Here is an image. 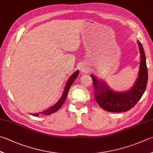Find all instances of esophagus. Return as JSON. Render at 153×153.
Here are the masks:
<instances>
[{
  "label": "esophagus",
  "mask_w": 153,
  "mask_h": 153,
  "mask_svg": "<svg viewBox=\"0 0 153 153\" xmlns=\"http://www.w3.org/2000/svg\"><path fill=\"white\" fill-rule=\"evenodd\" d=\"M87 70H88V67H87V66H86V65H81V67H80V71H82V72H86L87 71Z\"/></svg>",
  "instance_id": "1"
}]
</instances>
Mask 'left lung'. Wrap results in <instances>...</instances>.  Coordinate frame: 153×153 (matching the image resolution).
Here are the masks:
<instances>
[{
  "label": "left lung",
  "instance_id": "1",
  "mask_svg": "<svg viewBox=\"0 0 153 153\" xmlns=\"http://www.w3.org/2000/svg\"><path fill=\"white\" fill-rule=\"evenodd\" d=\"M138 44L140 53V70L137 81L130 91L125 93L112 91L102 81L99 82L96 77L91 75L95 90L94 99L104 110L112 112L127 111L136 105L145 93L147 85L148 71L143 45L139 41Z\"/></svg>",
  "mask_w": 153,
  "mask_h": 153
}]
</instances>
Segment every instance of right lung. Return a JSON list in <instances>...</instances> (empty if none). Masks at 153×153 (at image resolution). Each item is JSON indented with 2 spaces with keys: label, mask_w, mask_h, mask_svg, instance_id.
I'll use <instances>...</instances> for the list:
<instances>
[{
  "label": "right lung",
  "mask_w": 153,
  "mask_h": 153,
  "mask_svg": "<svg viewBox=\"0 0 153 153\" xmlns=\"http://www.w3.org/2000/svg\"><path fill=\"white\" fill-rule=\"evenodd\" d=\"M79 71H76L74 73L73 75H72L71 76L70 79H69V80L67 81V85H66L65 88V91L64 92H63V94L62 97L60 98V99L59 100V101L57 102L55 105H54L53 106H52L51 108H50L49 109H48V110H46L44 112H41V114H45V115H48V114H51L52 113H54V112H55L56 111H57L59 110V109L61 107L62 105H63V103L65 102L66 99H67V94H68V92L69 91V88H70V87L71 86L72 84H73L74 80H75L76 79V77L78 76V75H79ZM33 116H39V114L36 113V114H33Z\"/></svg>",
  "instance_id": "obj_1"
}]
</instances>
